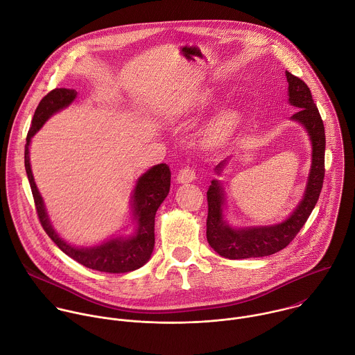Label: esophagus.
Wrapping results in <instances>:
<instances>
[{
    "mask_svg": "<svg viewBox=\"0 0 355 355\" xmlns=\"http://www.w3.org/2000/svg\"><path fill=\"white\" fill-rule=\"evenodd\" d=\"M195 178H196L195 168H192V167H189V166L182 167V168L180 170L178 175H177V181H178V182H182V184H185V182H192Z\"/></svg>",
    "mask_w": 355,
    "mask_h": 355,
    "instance_id": "obj_1",
    "label": "esophagus"
}]
</instances>
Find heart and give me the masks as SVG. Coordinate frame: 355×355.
<instances>
[{
    "label": "heart",
    "mask_w": 355,
    "mask_h": 355,
    "mask_svg": "<svg viewBox=\"0 0 355 355\" xmlns=\"http://www.w3.org/2000/svg\"><path fill=\"white\" fill-rule=\"evenodd\" d=\"M238 123V113L234 110L223 113L207 130L206 141L209 144H218L224 141L235 128Z\"/></svg>",
    "instance_id": "heart-1"
}]
</instances>
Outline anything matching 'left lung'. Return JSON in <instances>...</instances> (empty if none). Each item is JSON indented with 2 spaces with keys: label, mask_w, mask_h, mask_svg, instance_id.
<instances>
[{
  "label": "left lung",
  "mask_w": 355,
  "mask_h": 355,
  "mask_svg": "<svg viewBox=\"0 0 355 355\" xmlns=\"http://www.w3.org/2000/svg\"><path fill=\"white\" fill-rule=\"evenodd\" d=\"M289 83V102L299 107L292 119L300 121L309 131L313 142V166L304 199L293 214L282 224L274 227L232 230L223 220L224 193L217 181L207 191V242L223 257L231 260L264 257L285 249L300 232L314 210L324 185L325 177V127L309 85L286 71ZM225 163H220V171Z\"/></svg>",
  "instance_id": "obj_1"
}]
</instances>
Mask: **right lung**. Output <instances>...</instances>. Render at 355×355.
Instances as JSON below:
<instances>
[{
	"label": "right lung",
	"mask_w": 355,
	"mask_h": 355,
	"mask_svg": "<svg viewBox=\"0 0 355 355\" xmlns=\"http://www.w3.org/2000/svg\"><path fill=\"white\" fill-rule=\"evenodd\" d=\"M77 95L76 89L70 88H55L49 91L38 103L31 127L27 132L26 146H24V167L27 178L30 182L34 206L41 227L46 235L53 241V243L69 257L77 263L85 266L87 268L96 270L101 272L123 274L134 271L142 267L150 257L155 246V216L166 199L170 191L171 171L166 163L152 167L139 180L134 191V210L138 218V231L135 236L127 241L112 239L101 246L88 249H76L63 242L56 232L52 230L48 216L45 213L42 199L34 184V178L30 168L28 159V144L30 138L40 130V127L46 121V119L55 112L67 106Z\"/></svg>",
	"instance_id": "right-lung-1"
}]
</instances>
